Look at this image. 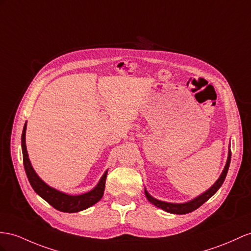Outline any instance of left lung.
Here are the masks:
<instances>
[{
    "mask_svg": "<svg viewBox=\"0 0 251 251\" xmlns=\"http://www.w3.org/2000/svg\"><path fill=\"white\" fill-rule=\"evenodd\" d=\"M230 161H231V151H230V147H229L227 162H226V165H225V168L222 172L221 176L218 177V179L215 181V183L212 185L210 189H208L207 191L203 192L202 194L198 195L197 197L193 198L192 201H189L187 202H180V203L162 201H159V199H157L155 197H152L150 194V193L147 192L146 189H145V196H146L147 199H149V201L151 202L153 205H156V207L162 209L166 212H169V213H172V214H187V213H190V212H193L194 210H196L197 208L201 207L202 203H204L209 198L213 196L215 193L218 191V189L222 187V184L225 181V178H226V176H227Z\"/></svg>",
    "mask_w": 251,
    "mask_h": 251,
    "instance_id": "obj_1",
    "label": "left lung"
}]
</instances>
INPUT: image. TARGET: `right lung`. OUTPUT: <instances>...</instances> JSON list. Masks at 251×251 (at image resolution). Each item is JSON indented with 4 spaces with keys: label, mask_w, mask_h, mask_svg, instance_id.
I'll use <instances>...</instances> for the list:
<instances>
[{
    "label": "right lung",
    "mask_w": 251,
    "mask_h": 251,
    "mask_svg": "<svg viewBox=\"0 0 251 251\" xmlns=\"http://www.w3.org/2000/svg\"><path fill=\"white\" fill-rule=\"evenodd\" d=\"M26 123L24 125L23 131H22V138H21L23 164H24L25 173H26V176L28 178V181L31 185V188L34 189V191L37 193V194L40 197H42L44 201L49 202L56 210L61 211V212H67V213H75V212L86 210L91 207V205L95 204L98 201H100L102 195H104L108 170L104 173V175L100 177L98 184H96L91 191L86 192L83 193V194H79V195H70V194H67V193L56 190L52 187H50L48 183L44 182L42 179L38 176V174L33 168V165H31L29 161L28 153L26 150V143H25Z\"/></svg>",
    "instance_id": "right-lung-1"
}]
</instances>
